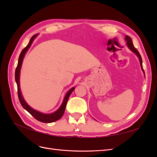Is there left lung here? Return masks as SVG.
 Masks as SVG:
<instances>
[{
	"label": "left lung",
	"mask_w": 157,
	"mask_h": 157,
	"mask_svg": "<svg viewBox=\"0 0 157 157\" xmlns=\"http://www.w3.org/2000/svg\"><path fill=\"white\" fill-rule=\"evenodd\" d=\"M126 40L127 41V45H128V46L129 47V48L133 52H134V53L137 55V57H139V60H140V66H141V67H142V71H143L144 73V71L143 67H142V57H141V56H140L139 52H138V50L134 47L133 42H132V40H131V39L130 38V37H129V36H128V35L126 36ZM144 74H145V73H144Z\"/></svg>",
	"instance_id": "1"
}]
</instances>
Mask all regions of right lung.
Returning <instances> with one entry per match:
<instances>
[{
    "label": "right lung",
    "mask_w": 157,
    "mask_h": 157,
    "mask_svg": "<svg viewBox=\"0 0 157 157\" xmlns=\"http://www.w3.org/2000/svg\"><path fill=\"white\" fill-rule=\"evenodd\" d=\"M37 36V34L34 35L32 37H31L29 42L28 44L27 45V46L26 48H24L22 51L21 52L19 57H18V64L17 66L16 67L15 70V81L17 84V92H18V99H19V101L22 105V107L26 109L27 111H28L29 113L32 115L36 120L39 121L41 122H44V123H51V122H53L55 121H58L59 119H60L62 115H64V113L65 111V108L66 106V104L67 102V100L70 97L71 93H72V91L75 90V87H72L71 90H69V91L67 93V94L66 95L64 101L62 102L61 106L60 107V108L57 111H55L52 114H43L42 113H40L39 111H37L36 110H34L33 109H32L31 108H30L29 106L27 104V103L25 102V100H24L22 94L21 92V90H20V84H19V76H20V71H21V65L22 63V60H23V58L25 55V53H26V52L28 51V49H29V48L30 47V46L32 44L34 39Z\"/></svg>",
    "instance_id": "obj_1"
}]
</instances>
